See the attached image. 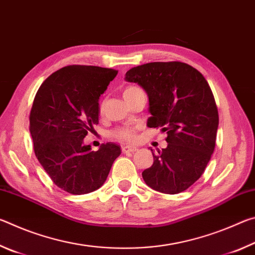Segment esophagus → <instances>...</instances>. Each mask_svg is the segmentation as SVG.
Segmentation results:
<instances>
[{
	"label": "esophagus",
	"mask_w": 255,
	"mask_h": 255,
	"mask_svg": "<svg viewBox=\"0 0 255 255\" xmlns=\"http://www.w3.org/2000/svg\"><path fill=\"white\" fill-rule=\"evenodd\" d=\"M122 150H123V153L127 154V153L135 152V150H137V148L136 147H129V146H124V147L122 148Z\"/></svg>",
	"instance_id": "34e87169"
}]
</instances>
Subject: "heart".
Instances as JSON below:
<instances>
[{"label":"heart","instance_id":"b5f03b06","mask_svg":"<svg viewBox=\"0 0 255 255\" xmlns=\"http://www.w3.org/2000/svg\"><path fill=\"white\" fill-rule=\"evenodd\" d=\"M138 89L139 88H137V86H128V88L124 90V97H128L129 94L137 91ZM103 109H105V102H101L99 110L102 112ZM137 131L138 128L135 126H123L115 128L110 132V136L116 140L122 141V143H133L137 139Z\"/></svg>","mask_w":255,"mask_h":255}]
</instances>
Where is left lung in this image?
Returning <instances> with one entry per match:
<instances>
[{"label": "left lung", "mask_w": 255, "mask_h": 255, "mask_svg": "<svg viewBox=\"0 0 255 255\" xmlns=\"http://www.w3.org/2000/svg\"><path fill=\"white\" fill-rule=\"evenodd\" d=\"M148 96L149 128L167 133V147L153 153L141 175L150 188L167 195L187 190L205 172L216 145L218 110L204 75L181 62H154L126 73Z\"/></svg>", "instance_id": "8db88e82"}]
</instances>
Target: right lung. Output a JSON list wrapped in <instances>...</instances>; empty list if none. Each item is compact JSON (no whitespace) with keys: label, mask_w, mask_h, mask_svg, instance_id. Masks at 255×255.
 Masks as SVG:
<instances>
[{"label":"right lung","mask_w":255,"mask_h":255,"mask_svg":"<svg viewBox=\"0 0 255 255\" xmlns=\"http://www.w3.org/2000/svg\"><path fill=\"white\" fill-rule=\"evenodd\" d=\"M117 74L112 68L65 66L47 77L34 97L29 116L34 154L51 181L72 195L100 188L122 154L114 143L96 152L83 144L99 124V98Z\"/></svg>","instance_id":"right-lung-1"}]
</instances>
